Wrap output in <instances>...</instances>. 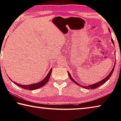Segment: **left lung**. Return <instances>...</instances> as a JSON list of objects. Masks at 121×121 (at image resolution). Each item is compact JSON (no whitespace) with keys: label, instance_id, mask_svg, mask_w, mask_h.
Here are the masks:
<instances>
[{"label":"left lung","instance_id":"1","mask_svg":"<svg viewBox=\"0 0 121 121\" xmlns=\"http://www.w3.org/2000/svg\"><path fill=\"white\" fill-rule=\"evenodd\" d=\"M111 41H112V42L113 44H114V42H113V41L112 39H111ZM115 64H116V62H115V63L114 66H113V68H112V71H111L110 72V73H109V74L108 75V76H107V77H106L105 78H104V79H103L102 80H101V81H100V82H97V83H95V84H92V85H90L87 86H84L81 85H80V84H79L78 83V82H75V81L74 80V79H73V78H72V77L71 76V75H70V74H69V72H68V75H69L70 79H71V80H72V81H73V82H75V83L77 85H78L80 86H82V87H83L84 88H85V89H96V88H97V87H99V86L102 85H103L104 83H105V82H107L108 80H109V79L111 77V75L112 74V73H113V70H114V68H115Z\"/></svg>","mask_w":121,"mask_h":121}]
</instances>
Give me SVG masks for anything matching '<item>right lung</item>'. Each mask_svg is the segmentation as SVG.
<instances>
[{"instance_id": "add662e5", "label": "right lung", "mask_w": 121, "mask_h": 121, "mask_svg": "<svg viewBox=\"0 0 121 121\" xmlns=\"http://www.w3.org/2000/svg\"><path fill=\"white\" fill-rule=\"evenodd\" d=\"M52 71V68L50 70L49 72L48 73L46 77V78L43 79V80L41 81V82H39V83L29 85H21V84L16 83V82H13V83L15 84L16 85L18 86L19 87H22V88H23V89H26V90H33L39 89V88H40L41 87H42V86H43L44 85H45L47 84V82H48V80H49V79L50 77V75H51Z\"/></svg>"}]
</instances>
